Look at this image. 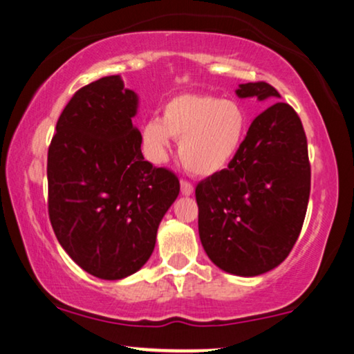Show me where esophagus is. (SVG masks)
<instances>
[{
	"label": "esophagus",
	"mask_w": 354,
	"mask_h": 354,
	"mask_svg": "<svg viewBox=\"0 0 354 354\" xmlns=\"http://www.w3.org/2000/svg\"><path fill=\"white\" fill-rule=\"evenodd\" d=\"M192 192H194L192 184L186 181V179H183V181H181V194H183V196H191Z\"/></svg>",
	"instance_id": "esophagus-1"
}]
</instances>
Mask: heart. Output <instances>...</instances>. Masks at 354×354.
<instances>
[{
    "instance_id": "heart-1",
    "label": "heart",
    "mask_w": 354,
    "mask_h": 354,
    "mask_svg": "<svg viewBox=\"0 0 354 354\" xmlns=\"http://www.w3.org/2000/svg\"><path fill=\"white\" fill-rule=\"evenodd\" d=\"M245 131L247 115L237 102L186 93L165 104L162 120L146 122L141 136L144 152L152 162H165L171 138H176L186 170L197 176H213L231 163Z\"/></svg>"
}]
</instances>
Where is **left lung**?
Masks as SVG:
<instances>
[{
  "label": "left lung",
  "instance_id": "obj_1",
  "mask_svg": "<svg viewBox=\"0 0 354 354\" xmlns=\"http://www.w3.org/2000/svg\"><path fill=\"white\" fill-rule=\"evenodd\" d=\"M239 97L272 102L248 128L227 168L196 187L198 236L223 271L252 277L288 257L300 236L311 189L300 117L266 82L239 84Z\"/></svg>",
  "mask_w": 354,
  "mask_h": 354
}]
</instances>
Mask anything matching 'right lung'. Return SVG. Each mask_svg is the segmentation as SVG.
Wrapping results in <instances>:
<instances>
[{"mask_svg": "<svg viewBox=\"0 0 354 354\" xmlns=\"http://www.w3.org/2000/svg\"><path fill=\"white\" fill-rule=\"evenodd\" d=\"M138 96L111 75L80 88L48 149V212L59 243L89 274L123 279L152 255L179 179L144 160Z\"/></svg>", "mask_w": 354, "mask_h": 354, "instance_id": "obj_1", "label": "right lung"}]
</instances>
